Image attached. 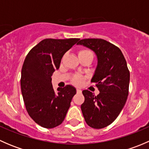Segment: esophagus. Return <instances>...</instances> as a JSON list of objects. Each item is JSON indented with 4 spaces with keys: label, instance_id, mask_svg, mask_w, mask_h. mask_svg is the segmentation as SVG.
I'll return each instance as SVG.
<instances>
[{
    "label": "esophagus",
    "instance_id": "obj_1",
    "mask_svg": "<svg viewBox=\"0 0 149 149\" xmlns=\"http://www.w3.org/2000/svg\"><path fill=\"white\" fill-rule=\"evenodd\" d=\"M76 91H77V94H81V90L80 89H77Z\"/></svg>",
    "mask_w": 149,
    "mask_h": 149
}]
</instances>
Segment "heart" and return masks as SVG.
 <instances>
[{
  "label": "heart",
  "instance_id": "heart-1",
  "mask_svg": "<svg viewBox=\"0 0 149 149\" xmlns=\"http://www.w3.org/2000/svg\"><path fill=\"white\" fill-rule=\"evenodd\" d=\"M93 55V53L91 50L87 49H81V50H79V56H81V55ZM84 79H85V78H84L83 76H81V75H76V76H73L71 81L72 83L74 84V85L80 86L83 84Z\"/></svg>",
  "mask_w": 149,
  "mask_h": 149
}]
</instances>
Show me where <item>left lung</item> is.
I'll list each match as a JSON object with an SVG mask.
<instances>
[{
    "instance_id": "8db88e82",
    "label": "left lung",
    "mask_w": 149,
    "mask_h": 149,
    "mask_svg": "<svg viewBox=\"0 0 149 149\" xmlns=\"http://www.w3.org/2000/svg\"><path fill=\"white\" fill-rule=\"evenodd\" d=\"M78 45L94 51L98 64L91 83L100 91L97 96L88 90L82 91L81 108L86 123L92 128L101 129L113 123L127 101L130 71L118 47L102 39H84Z\"/></svg>"
}]
</instances>
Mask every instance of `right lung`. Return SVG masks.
<instances>
[{
    "label": "right lung",
    "mask_w": 149,
    "mask_h": 149,
    "mask_svg": "<svg viewBox=\"0 0 149 149\" xmlns=\"http://www.w3.org/2000/svg\"><path fill=\"white\" fill-rule=\"evenodd\" d=\"M79 40L45 39L25 58L21 76L22 97L29 115L42 127L53 128L60 125L76 94V88L70 85L58 88L56 94L51 76L59 68L64 54Z\"/></svg>",
    "instance_id": "obj_1"
}]
</instances>
